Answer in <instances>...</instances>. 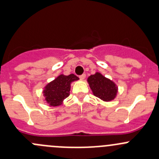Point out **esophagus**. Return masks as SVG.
Listing matches in <instances>:
<instances>
[{
    "label": "esophagus",
    "instance_id": "esophagus-1",
    "mask_svg": "<svg viewBox=\"0 0 159 159\" xmlns=\"http://www.w3.org/2000/svg\"><path fill=\"white\" fill-rule=\"evenodd\" d=\"M85 76H86L85 74H83V75H80V76H79V78H80V79H81V80H84V78H85Z\"/></svg>",
    "mask_w": 159,
    "mask_h": 159
}]
</instances>
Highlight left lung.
<instances>
[{
	"mask_svg": "<svg viewBox=\"0 0 159 159\" xmlns=\"http://www.w3.org/2000/svg\"><path fill=\"white\" fill-rule=\"evenodd\" d=\"M93 94L105 102L113 100L117 94V87L115 83L104 77L102 74L95 73L88 78Z\"/></svg>",
	"mask_w": 159,
	"mask_h": 159,
	"instance_id": "left-lung-1",
	"label": "left lung"
}]
</instances>
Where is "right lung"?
Listing matches in <instances>:
<instances>
[{
  "label": "right lung",
  "mask_w": 159,
  "mask_h": 159,
  "mask_svg": "<svg viewBox=\"0 0 159 159\" xmlns=\"http://www.w3.org/2000/svg\"><path fill=\"white\" fill-rule=\"evenodd\" d=\"M76 75H61L44 88L45 100L51 106H58L70 94V83L78 80Z\"/></svg>",
  "instance_id": "1"
}]
</instances>
